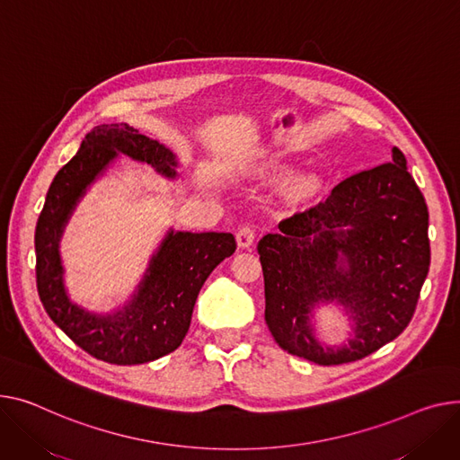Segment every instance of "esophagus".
Wrapping results in <instances>:
<instances>
[{"label": "esophagus", "instance_id": "esophagus-1", "mask_svg": "<svg viewBox=\"0 0 460 460\" xmlns=\"http://www.w3.org/2000/svg\"><path fill=\"white\" fill-rule=\"evenodd\" d=\"M255 242V229L252 226H242L238 231H236V243L238 248L246 250L250 248L252 243Z\"/></svg>", "mask_w": 460, "mask_h": 460}]
</instances>
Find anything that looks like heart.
<instances>
[{
  "label": "heart",
  "mask_w": 460,
  "mask_h": 460,
  "mask_svg": "<svg viewBox=\"0 0 460 460\" xmlns=\"http://www.w3.org/2000/svg\"><path fill=\"white\" fill-rule=\"evenodd\" d=\"M316 185H318V181L314 177H299L296 181L294 189H296V192H311L316 189Z\"/></svg>",
  "instance_id": "b5f03b06"
}]
</instances>
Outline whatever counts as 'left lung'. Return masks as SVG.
Returning a JSON list of instances; mask_svg holds the SVG:
<instances>
[{"label": "left lung", "instance_id": "obj_1", "mask_svg": "<svg viewBox=\"0 0 460 460\" xmlns=\"http://www.w3.org/2000/svg\"><path fill=\"white\" fill-rule=\"evenodd\" d=\"M429 212L394 147L392 163L355 173L318 205L261 238L264 318L285 351L320 366L358 360L409 325L431 262ZM342 304L354 322L348 345L323 347L314 309Z\"/></svg>", "mask_w": 460, "mask_h": 460}]
</instances>
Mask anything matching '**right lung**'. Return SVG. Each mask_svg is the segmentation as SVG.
Masks as SVG:
<instances>
[{
	"label": "right lung",
	"instance_id": "obj_1",
	"mask_svg": "<svg viewBox=\"0 0 460 460\" xmlns=\"http://www.w3.org/2000/svg\"><path fill=\"white\" fill-rule=\"evenodd\" d=\"M121 155L175 179L173 153L128 124H103L81 142L74 159L51 181L35 229L37 288L48 316L86 353L100 360L144 364L177 349L189 332L198 294L224 259L236 250L231 233H189L170 229L124 307L96 314L74 303L65 287L58 255L72 212L86 189Z\"/></svg>",
	"mask_w": 460,
	"mask_h": 460
}]
</instances>
